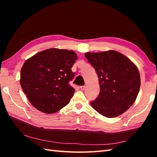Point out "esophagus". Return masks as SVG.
<instances>
[{
  "label": "esophagus",
  "instance_id": "esophagus-1",
  "mask_svg": "<svg viewBox=\"0 0 157 157\" xmlns=\"http://www.w3.org/2000/svg\"><path fill=\"white\" fill-rule=\"evenodd\" d=\"M80 90H85V88H86V86H81L80 87Z\"/></svg>",
  "mask_w": 157,
  "mask_h": 157
}]
</instances>
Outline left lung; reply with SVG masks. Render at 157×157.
<instances>
[{
    "label": "left lung",
    "mask_w": 157,
    "mask_h": 157,
    "mask_svg": "<svg viewBox=\"0 0 157 157\" xmlns=\"http://www.w3.org/2000/svg\"><path fill=\"white\" fill-rule=\"evenodd\" d=\"M98 75L100 92L92 107L107 118L116 117L134 103L140 88L138 69L127 57L115 50L85 54Z\"/></svg>",
    "instance_id": "obj_1"
}]
</instances>
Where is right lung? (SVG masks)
Returning a JSON list of instances; mask_svg holds the SVG:
<instances>
[{"mask_svg":"<svg viewBox=\"0 0 157 157\" xmlns=\"http://www.w3.org/2000/svg\"><path fill=\"white\" fill-rule=\"evenodd\" d=\"M77 59L72 50L50 48L25 61L21 69L20 84L31 105L46 114L67 105L75 93L69 81L71 68Z\"/></svg>","mask_w":157,"mask_h":157,"instance_id":"right-lung-1","label":"right lung"}]
</instances>
